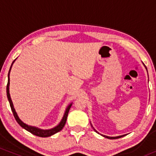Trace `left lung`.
I'll use <instances>...</instances> for the list:
<instances>
[{"instance_id":"obj_1","label":"left lung","mask_w":156,"mask_h":156,"mask_svg":"<svg viewBox=\"0 0 156 156\" xmlns=\"http://www.w3.org/2000/svg\"><path fill=\"white\" fill-rule=\"evenodd\" d=\"M95 131H96V130H95ZM103 136L105 137V138H108V139H119V138H121V137L124 136H116V137H110V136Z\"/></svg>"}]
</instances>
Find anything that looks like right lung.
<instances>
[{
    "label": "right lung",
    "mask_w": 156,
    "mask_h": 156,
    "mask_svg": "<svg viewBox=\"0 0 156 156\" xmlns=\"http://www.w3.org/2000/svg\"><path fill=\"white\" fill-rule=\"evenodd\" d=\"M14 62H15V60H14ZM14 62H12V64H13ZM12 66H11L9 71V74H8V83H7V86H6V94H7V98H8L9 102L11 109H12V113H13L14 117H15L16 121L17 122V123H18V124L20 125L21 127H22V128H24V129H26V130H28V131H29L30 133L34 134V135L37 136H39V137L51 136L53 135V134H55L56 133H58V132L60 131V130H62V128L64 127V125H65L66 121H67L68 113H69V111L71 108V105H72V104L68 105L67 109H66V112H65V114H64V115L63 117V119H62V120L61 121V122L59 123V124L57 125L56 127H55V128H52V129H50V130H41V129H39V128H35V127L29 126V125L23 123V122L19 119L18 116H17V113H16L15 108H14L13 103H12V100H11V97L9 94V73L11 70V68H12Z\"/></svg>",
    "instance_id": "1"
}]
</instances>
